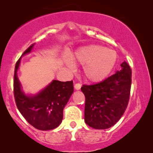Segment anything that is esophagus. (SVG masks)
I'll use <instances>...</instances> for the list:
<instances>
[{"mask_svg":"<svg viewBox=\"0 0 153 153\" xmlns=\"http://www.w3.org/2000/svg\"><path fill=\"white\" fill-rule=\"evenodd\" d=\"M81 84L80 83H76L74 84V88H75V89H76V90H79L81 88Z\"/></svg>","mask_w":153,"mask_h":153,"instance_id":"34e87169","label":"esophagus"}]
</instances>
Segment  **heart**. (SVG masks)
I'll return each instance as SVG.
<instances>
[{"label":"heart","instance_id":"1","mask_svg":"<svg viewBox=\"0 0 153 153\" xmlns=\"http://www.w3.org/2000/svg\"><path fill=\"white\" fill-rule=\"evenodd\" d=\"M75 61L85 65L84 73L88 79L97 81L109 74L116 64L117 54L114 50L100 45H91L79 49L73 57ZM68 66L73 69L71 62Z\"/></svg>","mask_w":153,"mask_h":153}]
</instances>
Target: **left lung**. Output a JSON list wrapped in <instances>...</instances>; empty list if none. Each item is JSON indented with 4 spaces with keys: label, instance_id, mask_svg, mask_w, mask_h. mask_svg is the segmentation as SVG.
I'll use <instances>...</instances> for the list:
<instances>
[{
    "label": "left lung",
    "instance_id": "left-lung-1",
    "mask_svg": "<svg viewBox=\"0 0 153 153\" xmlns=\"http://www.w3.org/2000/svg\"><path fill=\"white\" fill-rule=\"evenodd\" d=\"M122 70L100 83L83 85L84 94V120L94 129H108L120 120L129 103L131 70L126 62Z\"/></svg>",
    "mask_w": 153,
    "mask_h": 153
}]
</instances>
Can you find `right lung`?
Here are the masks:
<instances>
[{"mask_svg":"<svg viewBox=\"0 0 153 153\" xmlns=\"http://www.w3.org/2000/svg\"><path fill=\"white\" fill-rule=\"evenodd\" d=\"M31 45L24 54L30 52ZM21 58L16 62L14 74V96L19 111L29 124L39 130H50L62 122L63 108L74 91L73 81L53 80L48 86L35 96H27L22 91L16 75Z\"/></svg>","mask_w":153,"mask_h":153,"instance_id":"1","label":"right lung"}]
</instances>
